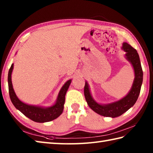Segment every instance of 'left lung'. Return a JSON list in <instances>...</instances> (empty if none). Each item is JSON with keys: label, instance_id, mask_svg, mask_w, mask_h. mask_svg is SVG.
Wrapping results in <instances>:
<instances>
[{"label": "left lung", "instance_id": "1", "mask_svg": "<svg viewBox=\"0 0 153 153\" xmlns=\"http://www.w3.org/2000/svg\"><path fill=\"white\" fill-rule=\"evenodd\" d=\"M122 49L126 53V59L131 64L135 74L131 88L124 97L111 103L99 104L93 98L89 84L85 82L84 95L87 105L94 112L102 116L116 118L121 116L135 105L140 93L143 74L139 54L135 48L126 42L123 43Z\"/></svg>", "mask_w": 153, "mask_h": 153}]
</instances>
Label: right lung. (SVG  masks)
Instances as JSON below:
<instances>
[{
	"mask_svg": "<svg viewBox=\"0 0 153 153\" xmlns=\"http://www.w3.org/2000/svg\"><path fill=\"white\" fill-rule=\"evenodd\" d=\"M14 68V64L10 68L8 75V90L10 100L16 109L19 110L23 114L27 117L35 122L44 123L51 122L57 118L64 110L65 102V96L69 86L71 82V79H69L62 87L57 97L56 102L51 106L43 107L41 106L31 105L22 102L16 95L12 83V73Z\"/></svg>",
	"mask_w": 153,
	"mask_h": 153,
	"instance_id": "add662e5",
	"label": "right lung"
}]
</instances>
